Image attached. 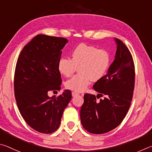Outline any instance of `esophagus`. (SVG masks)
<instances>
[{"label": "esophagus", "instance_id": "1", "mask_svg": "<svg viewBox=\"0 0 152 152\" xmlns=\"http://www.w3.org/2000/svg\"><path fill=\"white\" fill-rule=\"evenodd\" d=\"M79 95V93L78 92H76V91H73V92H72V96H73V97L76 96V95Z\"/></svg>", "mask_w": 152, "mask_h": 152}]
</instances>
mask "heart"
I'll return each mask as SVG.
<instances>
[{"instance_id":"b5f03b06","label":"heart","mask_w":152,"mask_h":152,"mask_svg":"<svg viewBox=\"0 0 152 152\" xmlns=\"http://www.w3.org/2000/svg\"><path fill=\"white\" fill-rule=\"evenodd\" d=\"M111 63L110 55L103 49L93 45L81 43L73 49L71 59L61 58L58 62V70L63 76H71L78 67L79 74L66 81V88L81 92L93 81H99L107 73Z\"/></svg>"}]
</instances>
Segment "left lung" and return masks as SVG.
I'll return each instance as SVG.
<instances>
[{"label":"left lung","mask_w":152,"mask_h":152,"mask_svg":"<svg viewBox=\"0 0 152 152\" xmlns=\"http://www.w3.org/2000/svg\"><path fill=\"white\" fill-rule=\"evenodd\" d=\"M117 50L115 59L107 73L94 85L102 97L99 102L94 95L86 94L81 108V124L87 132L102 134L115 129L128 111L135 84L134 63L131 53L123 42L115 38Z\"/></svg>","instance_id":"left-lung-1"}]
</instances>
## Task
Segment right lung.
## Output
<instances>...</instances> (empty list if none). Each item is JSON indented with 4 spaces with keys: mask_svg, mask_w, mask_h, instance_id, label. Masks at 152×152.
Segmentation results:
<instances>
[{
    "mask_svg": "<svg viewBox=\"0 0 152 152\" xmlns=\"http://www.w3.org/2000/svg\"><path fill=\"white\" fill-rule=\"evenodd\" d=\"M67 42L63 37L38 34L24 47L16 65L14 87L18 108L26 124L42 134L58 128L71 99L67 89L57 97L48 95V91L61 89L57 65Z\"/></svg>",
    "mask_w": 152,
    "mask_h": 152,
    "instance_id": "1",
    "label": "right lung"
}]
</instances>
